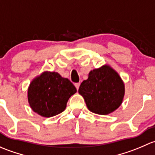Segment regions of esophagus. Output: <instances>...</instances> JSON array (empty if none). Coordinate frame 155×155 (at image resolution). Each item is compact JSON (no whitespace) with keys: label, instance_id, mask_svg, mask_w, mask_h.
I'll return each mask as SVG.
<instances>
[{"label":"esophagus","instance_id":"obj_1","mask_svg":"<svg viewBox=\"0 0 155 155\" xmlns=\"http://www.w3.org/2000/svg\"><path fill=\"white\" fill-rule=\"evenodd\" d=\"M80 85H81V84H80V83H76V84H74V86H75L76 88H77V89H79Z\"/></svg>","mask_w":155,"mask_h":155}]
</instances>
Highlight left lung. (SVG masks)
Instances as JSON below:
<instances>
[{
  "label": "left lung",
  "mask_w": 155,
  "mask_h": 155,
  "mask_svg": "<svg viewBox=\"0 0 155 155\" xmlns=\"http://www.w3.org/2000/svg\"><path fill=\"white\" fill-rule=\"evenodd\" d=\"M78 92L91 112L107 115L121 105L125 87L116 71L108 66L94 69L81 83Z\"/></svg>",
  "instance_id": "8db88e82"
}]
</instances>
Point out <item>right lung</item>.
<instances>
[{"label":"right lung","instance_id":"right-lung-1","mask_svg":"<svg viewBox=\"0 0 155 155\" xmlns=\"http://www.w3.org/2000/svg\"><path fill=\"white\" fill-rule=\"evenodd\" d=\"M76 92L68 79L57 72H44L30 84L28 101L34 112L44 117H51L66 109L68 98Z\"/></svg>","mask_w":155,"mask_h":155}]
</instances>
